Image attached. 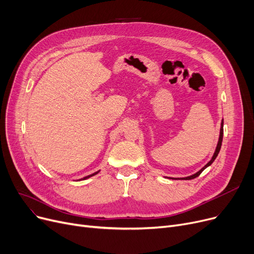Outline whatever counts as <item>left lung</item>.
Returning a JSON list of instances; mask_svg holds the SVG:
<instances>
[{"label":"left lung","mask_w":254,"mask_h":254,"mask_svg":"<svg viewBox=\"0 0 254 254\" xmlns=\"http://www.w3.org/2000/svg\"><path fill=\"white\" fill-rule=\"evenodd\" d=\"M222 138H223V119H222V122H221V127H220V134H219V140H218V143H217V146H216V149H215V152H214V154H213V156H212V158H211V161L206 165V166H204L201 170H199L198 172H196L195 174H193V175H191V176H189V177H184V178H172V179H182V180H190V179H194L195 177H197L199 174H201V173L206 169V168H208L213 162L215 161V158L217 157V155H218V153H219V151H220V148H221V143H222Z\"/></svg>","instance_id":"8db88e82"}]
</instances>
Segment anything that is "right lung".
<instances>
[{
	"label": "right lung",
	"instance_id": "1",
	"mask_svg": "<svg viewBox=\"0 0 254 254\" xmlns=\"http://www.w3.org/2000/svg\"><path fill=\"white\" fill-rule=\"evenodd\" d=\"M98 173H99V171L96 172V173H93V174H91V175H88V176H86V177H83L82 179H80V180H85V179H87V178H89V177H91V176H95L96 174H98Z\"/></svg>",
	"mask_w": 254,
	"mask_h": 254
}]
</instances>
